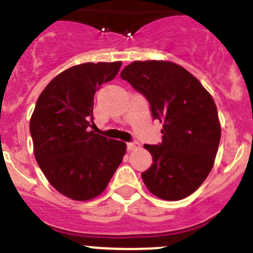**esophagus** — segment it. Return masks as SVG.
<instances>
[{
	"mask_svg": "<svg viewBox=\"0 0 253 253\" xmlns=\"http://www.w3.org/2000/svg\"><path fill=\"white\" fill-rule=\"evenodd\" d=\"M137 147H140V143L136 142V141H133V142H127V150L128 151H132Z\"/></svg>",
	"mask_w": 253,
	"mask_h": 253,
	"instance_id": "1",
	"label": "esophagus"
}]
</instances>
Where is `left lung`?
Listing matches in <instances>:
<instances>
[{"instance_id": "obj_1", "label": "left lung", "mask_w": 253, "mask_h": 253, "mask_svg": "<svg viewBox=\"0 0 253 253\" xmlns=\"http://www.w3.org/2000/svg\"><path fill=\"white\" fill-rule=\"evenodd\" d=\"M121 79L145 96L153 120L164 124L162 142L145 145L153 161L142 172L143 182L162 200L187 197L207 178L218 150L213 98L187 70L169 61H136Z\"/></svg>"}]
</instances>
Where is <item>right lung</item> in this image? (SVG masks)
<instances>
[{
    "label": "right lung",
    "mask_w": 253,
    "mask_h": 253,
    "mask_svg": "<svg viewBox=\"0 0 253 253\" xmlns=\"http://www.w3.org/2000/svg\"><path fill=\"white\" fill-rule=\"evenodd\" d=\"M122 62L82 63L61 72L40 94L30 121L36 161L56 190L76 201L97 197L122 162L126 143L91 131L93 98Z\"/></svg>",
    "instance_id": "right-lung-1"
}]
</instances>
